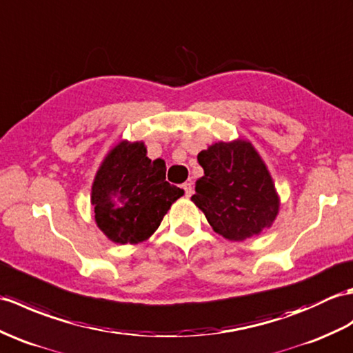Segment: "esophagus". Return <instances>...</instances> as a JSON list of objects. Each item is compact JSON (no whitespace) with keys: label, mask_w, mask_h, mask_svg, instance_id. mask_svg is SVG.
<instances>
[{"label":"esophagus","mask_w":353,"mask_h":353,"mask_svg":"<svg viewBox=\"0 0 353 353\" xmlns=\"http://www.w3.org/2000/svg\"><path fill=\"white\" fill-rule=\"evenodd\" d=\"M182 188H183V191H185V195H186V196H191V195H192V192H194V186H192V183L186 182V183H183V185H182Z\"/></svg>","instance_id":"obj_1"}]
</instances>
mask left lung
Segmentation results:
<instances>
[{"instance_id": "left-lung-1", "label": "left lung", "mask_w": 353, "mask_h": 353, "mask_svg": "<svg viewBox=\"0 0 353 353\" xmlns=\"http://www.w3.org/2000/svg\"><path fill=\"white\" fill-rule=\"evenodd\" d=\"M204 176L191 200L214 230L230 241L257 236L278 214V196L265 162L248 141L216 143L196 157Z\"/></svg>"}]
</instances>
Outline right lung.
I'll use <instances>...</instances> for the list:
<instances>
[{"label": "right lung", "instance_id": "right-lung-1", "mask_svg": "<svg viewBox=\"0 0 353 353\" xmlns=\"http://www.w3.org/2000/svg\"><path fill=\"white\" fill-rule=\"evenodd\" d=\"M143 143L123 141L94 177L92 203L101 230L116 243H138L159 227L183 190L165 180V162L145 157Z\"/></svg>", "mask_w": 353, "mask_h": 353}]
</instances>
